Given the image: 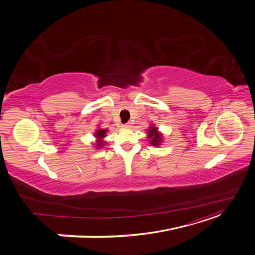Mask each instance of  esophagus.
<instances>
[{"instance_id": "esophagus-1", "label": "esophagus", "mask_w": 255, "mask_h": 255, "mask_svg": "<svg viewBox=\"0 0 255 255\" xmlns=\"http://www.w3.org/2000/svg\"><path fill=\"white\" fill-rule=\"evenodd\" d=\"M122 128H130V123H126V125H122Z\"/></svg>"}]
</instances>
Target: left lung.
Returning <instances> with one entry per match:
<instances>
[{"label": "left lung", "instance_id": "left-lung-1", "mask_svg": "<svg viewBox=\"0 0 255 255\" xmlns=\"http://www.w3.org/2000/svg\"><path fill=\"white\" fill-rule=\"evenodd\" d=\"M148 138L152 145H159L161 143V139H163V135L158 132L157 128L150 127L148 129Z\"/></svg>", "mask_w": 255, "mask_h": 255}]
</instances>
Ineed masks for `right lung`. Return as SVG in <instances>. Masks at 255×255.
Masks as SVG:
<instances>
[{
  "instance_id": "add662e5",
  "label": "right lung",
  "mask_w": 255,
  "mask_h": 255,
  "mask_svg": "<svg viewBox=\"0 0 255 255\" xmlns=\"http://www.w3.org/2000/svg\"><path fill=\"white\" fill-rule=\"evenodd\" d=\"M106 132L107 129H102V128H99L96 130V134L95 137L97 138V143H96V149L101 148L105 144V141H103V138L106 136Z\"/></svg>"
}]
</instances>
